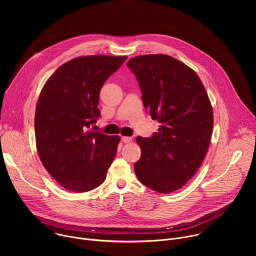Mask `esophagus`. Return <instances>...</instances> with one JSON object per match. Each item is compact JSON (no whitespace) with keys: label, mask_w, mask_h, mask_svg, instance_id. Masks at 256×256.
I'll return each mask as SVG.
<instances>
[{"label":"esophagus","mask_w":256,"mask_h":256,"mask_svg":"<svg viewBox=\"0 0 256 256\" xmlns=\"http://www.w3.org/2000/svg\"><path fill=\"white\" fill-rule=\"evenodd\" d=\"M122 140L124 142V144H128V142H130L132 140V138L130 136H122Z\"/></svg>","instance_id":"34e87169"}]
</instances>
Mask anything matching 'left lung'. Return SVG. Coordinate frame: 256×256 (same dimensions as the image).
Masks as SVG:
<instances>
[{"instance_id":"obj_1","label":"left lung","mask_w":256,"mask_h":256,"mask_svg":"<svg viewBox=\"0 0 256 256\" xmlns=\"http://www.w3.org/2000/svg\"><path fill=\"white\" fill-rule=\"evenodd\" d=\"M142 100L160 122L150 138L136 136L142 149L134 163L136 177L149 188L173 192L196 174L206 154L212 132V108L196 72L166 54L130 58Z\"/></svg>"}]
</instances>
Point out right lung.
<instances>
[{
	"instance_id": "1",
	"label": "right lung",
	"mask_w": 256,
	"mask_h": 256,
	"mask_svg": "<svg viewBox=\"0 0 256 256\" xmlns=\"http://www.w3.org/2000/svg\"><path fill=\"white\" fill-rule=\"evenodd\" d=\"M128 56H87L62 64L44 84L35 110L36 148L46 171L75 192L99 186L120 136L88 130L100 116L99 93Z\"/></svg>"
}]
</instances>
